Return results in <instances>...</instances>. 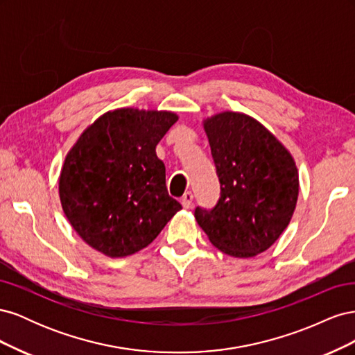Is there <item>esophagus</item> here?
I'll list each match as a JSON object with an SVG mask.
<instances>
[{"label":"esophagus","instance_id":"1","mask_svg":"<svg viewBox=\"0 0 355 355\" xmlns=\"http://www.w3.org/2000/svg\"><path fill=\"white\" fill-rule=\"evenodd\" d=\"M192 200H194V196H192V192L188 191L184 194V197H182V206H184L185 209H189L192 206Z\"/></svg>","mask_w":355,"mask_h":355}]
</instances>
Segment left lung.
<instances>
[{"instance_id": "8db88e82", "label": "left lung", "mask_w": 355, "mask_h": 355, "mask_svg": "<svg viewBox=\"0 0 355 355\" xmlns=\"http://www.w3.org/2000/svg\"><path fill=\"white\" fill-rule=\"evenodd\" d=\"M220 196L194 216L214 247L235 257L265 252L287 228L297 201L292 155L253 118L223 112L204 123Z\"/></svg>"}]
</instances>
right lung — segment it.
I'll list each match as a JSON object with an SVG mask.
<instances>
[{
    "label": "right lung",
    "instance_id": "right-lung-1",
    "mask_svg": "<svg viewBox=\"0 0 355 355\" xmlns=\"http://www.w3.org/2000/svg\"><path fill=\"white\" fill-rule=\"evenodd\" d=\"M171 112L116 110L85 130L67 155L59 196L72 228L98 252L123 257L151 244L182 209L168 196L155 146Z\"/></svg>",
    "mask_w": 355,
    "mask_h": 355
}]
</instances>
